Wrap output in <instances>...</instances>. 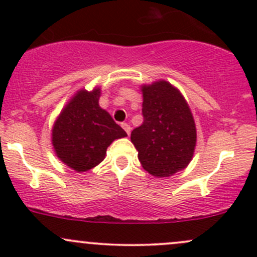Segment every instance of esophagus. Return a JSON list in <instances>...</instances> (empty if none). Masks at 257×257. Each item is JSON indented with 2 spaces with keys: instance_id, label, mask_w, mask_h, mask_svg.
Returning <instances> with one entry per match:
<instances>
[{
  "instance_id": "esophagus-1",
  "label": "esophagus",
  "mask_w": 257,
  "mask_h": 257,
  "mask_svg": "<svg viewBox=\"0 0 257 257\" xmlns=\"http://www.w3.org/2000/svg\"><path fill=\"white\" fill-rule=\"evenodd\" d=\"M122 128L124 129V131H125V133L126 134H131V125H129L128 123H122Z\"/></svg>"
}]
</instances>
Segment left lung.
Instances as JSON below:
<instances>
[{"instance_id": "8db88e82", "label": "left lung", "mask_w": 257, "mask_h": 257, "mask_svg": "<svg viewBox=\"0 0 257 257\" xmlns=\"http://www.w3.org/2000/svg\"><path fill=\"white\" fill-rule=\"evenodd\" d=\"M144 122L132 132L143 168L157 178L184 170L193 159L196 128L187 101L166 80L142 86Z\"/></svg>"}]
</instances>
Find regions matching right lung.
Here are the masks:
<instances>
[{"instance_id":"add662e5","label":"right lung","mask_w":257,"mask_h":257,"mask_svg":"<svg viewBox=\"0 0 257 257\" xmlns=\"http://www.w3.org/2000/svg\"><path fill=\"white\" fill-rule=\"evenodd\" d=\"M101 90H79L56 119L52 145L56 155L69 168L85 172L102 162L106 150L126 133L98 105Z\"/></svg>"}]
</instances>
